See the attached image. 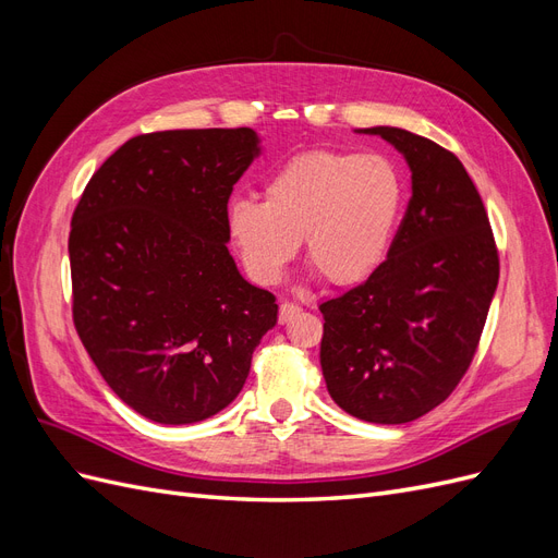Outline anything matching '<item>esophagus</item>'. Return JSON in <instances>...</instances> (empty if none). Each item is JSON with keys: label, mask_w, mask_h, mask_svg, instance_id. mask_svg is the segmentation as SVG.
<instances>
[{"label": "esophagus", "mask_w": 558, "mask_h": 558, "mask_svg": "<svg viewBox=\"0 0 558 558\" xmlns=\"http://www.w3.org/2000/svg\"><path fill=\"white\" fill-rule=\"evenodd\" d=\"M298 312H300V307L293 305V302H281V305H279V324H286V320H289Z\"/></svg>", "instance_id": "esophagus-1"}]
</instances>
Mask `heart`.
<instances>
[{
    "instance_id": "obj_1",
    "label": "heart",
    "mask_w": 558,
    "mask_h": 558,
    "mask_svg": "<svg viewBox=\"0 0 558 558\" xmlns=\"http://www.w3.org/2000/svg\"><path fill=\"white\" fill-rule=\"evenodd\" d=\"M265 202H228L226 223L246 275L275 286L289 272L300 238L316 275L356 286L381 267L402 211V179L384 156L314 148L265 181Z\"/></svg>"
}]
</instances>
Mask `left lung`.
Returning a JSON list of instances; mask_svg holds the SVG:
<instances>
[{"label": "left lung", "instance_id": "1", "mask_svg": "<svg viewBox=\"0 0 558 558\" xmlns=\"http://www.w3.org/2000/svg\"><path fill=\"white\" fill-rule=\"evenodd\" d=\"M404 156L412 197L377 272L320 305L330 398L369 424H408L445 402L475 356L498 286L484 202L451 150L367 128Z\"/></svg>", "mask_w": 558, "mask_h": 558}]
</instances>
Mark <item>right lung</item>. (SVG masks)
<instances>
[{
  "label": "right lung",
  "instance_id": "add662e5",
  "mask_svg": "<svg viewBox=\"0 0 558 558\" xmlns=\"http://www.w3.org/2000/svg\"><path fill=\"white\" fill-rule=\"evenodd\" d=\"M251 128L132 137L93 174L72 216L74 326L99 375L165 426L238 398L277 302L234 265L226 209L260 154Z\"/></svg>",
  "mask_w": 558,
  "mask_h": 558
}]
</instances>
